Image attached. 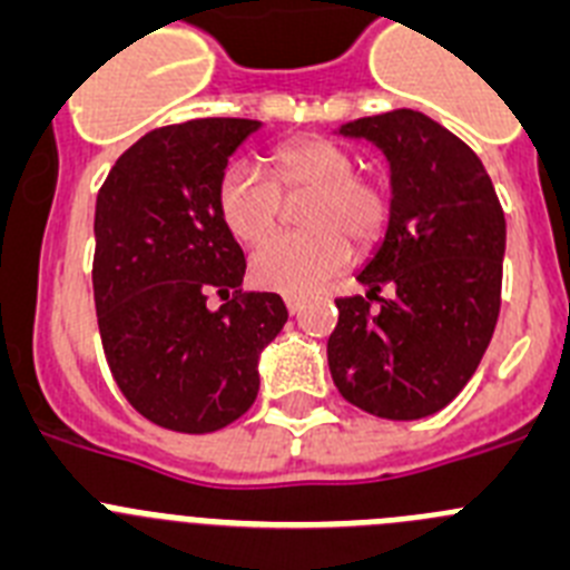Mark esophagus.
Instances as JSON below:
<instances>
[{
	"label": "esophagus",
	"instance_id": "obj_1",
	"mask_svg": "<svg viewBox=\"0 0 570 570\" xmlns=\"http://www.w3.org/2000/svg\"><path fill=\"white\" fill-rule=\"evenodd\" d=\"M284 304H286V309H289V315H297V312L304 309V297H301V295H286Z\"/></svg>",
	"mask_w": 570,
	"mask_h": 570
}]
</instances>
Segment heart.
I'll use <instances>...</instances> for the list:
<instances>
[{"mask_svg":"<svg viewBox=\"0 0 570 570\" xmlns=\"http://www.w3.org/2000/svg\"><path fill=\"white\" fill-rule=\"evenodd\" d=\"M275 176L286 193H312L301 209L304 233L275 235L249 255V278L264 289L306 295L348 264V240L368 247L386 227L389 204L372 178L357 176L343 147L304 138L275 150ZM215 207L240 244L266 238L278 224L281 193L249 161H233L218 178Z\"/></svg>","mask_w":570,"mask_h":570,"instance_id":"obj_1","label":"heart"}]
</instances>
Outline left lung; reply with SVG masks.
Here are the masks:
<instances>
[{
    "mask_svg": "<svg viewBox=\"0 0 570 570\" xmlns=\"http://www.w3.org/2000/svg\"><path fill=\"white\" fill-rule=\"evenodd\" d=\"M389 161V222L355 278L366 296L337 297L326 343L337 392L363 412L420 420L458 397L500 315L505 215L483 161L417 110H389L335 130ZM389 283L392 298L376 295Z\"/></svg>",
    "mask_w": 570,
    "mask_h": 570,
    "instance_id": "obj_1",
    "label": "left lung"
}]
</instances>
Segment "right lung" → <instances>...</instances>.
<instances>
[{
	"mask_svg": "<svg viewBox=\"0 0 570 570\" xmlns=\"http://www.w3.org/2000/svg\"><path fill=\"white\" fill-rule=\"evenodd\" d=\"M261 121L193 119L138 138L96 196L94 297L107 366L138 414L218 432L255 403L258 361L286 323L275 292L238 297L244 253L215 207ZM213 291L234 301L209 311Z\"/></svg>",
	"mask_w": 570,
	"mask_h": 570,
	"instance_id": "obj_1",
	"label": "right lung"
}]
</instances>
